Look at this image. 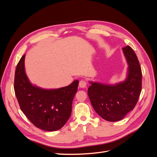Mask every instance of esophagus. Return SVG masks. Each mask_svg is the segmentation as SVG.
Returning a JSON list of instances; mask_svg holds the SVG:
<instances>
[{
	"mask_svg": "<svg viewBox=\"0 0 157 157\" xmlns=\"http://www.w3.org/2000/svg\"><path fill=\"white\" fill-rule=\"evenodd\" d=\"M86 85H87V82L86 80H80V82H79V87L80 88H86Z\"/></svg>",
	"mask_w": 157,
	"mask_h": 157,
	"instance_id": "34e87169",
	"label": "esophagus"
}]
</instances>
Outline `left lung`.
<instances>
[{"mask_svg": "<svg viewBox=\"0 0 157 157\" xmlns=\"http://www.w3.org/2000/svg\"><path fill=\"white\" fill-rule=\"evenodd\" d=\"M128 64V77L115 85L90 82L88 94L93 108L103 119L122 120L134 109L141 92L142 73L137 56L130 46L122 48Z\"/></svg>", "mask_w": 157, "mask_h": 157, "instance_id": "1", "label": "left lung"}]
</instances>
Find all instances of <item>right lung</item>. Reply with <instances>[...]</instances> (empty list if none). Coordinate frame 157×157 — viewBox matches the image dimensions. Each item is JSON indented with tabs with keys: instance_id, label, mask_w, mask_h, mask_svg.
Returning a JSON list of instances; mask_svg holds the SVG:
<instances>
[{
	"instance_id": "obj_1",
	"label": "right lung",
	"mask_w": 157,
	"mask_h": 157,
	"mask_svg": "<svg viewBox=\"0 0 157 157\" xmlns=\"http://www.w3.org/2000/svg\"><path fill=\"white\" fill-rule=\"evenodd\" d=\"M25 56L21 57L17 65L13 86L21 110L31 122L40 129L59 130L71 116L78 80H75L67 86L54 90L33 86L25 74Z\"/></svg>"
}]
</instances>
